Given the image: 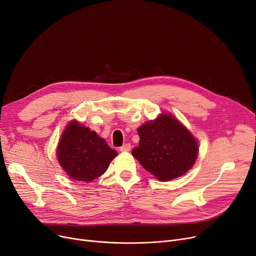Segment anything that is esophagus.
I'll return each instance as SVG.
<instances>
[{
    "instance_id": "esophagus-1",
    "label": "esophagus",
    "mask_w": 256,
    "mask_h": 256,
    "mask_svg": "<svg viewBox=\"0 0 256 256\" xmlns=\"http://www.w3.org/2000/svg\"><path fill=\"white\" fill-rule=\"evenodd\" d=\"M131 150V145L130 144H125L122 145V147H120V151L122 152H127V151H130Z\"/></svg>"
}]
</instances>
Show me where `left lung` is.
<instances>
[{
    "instance_id": "left-lung-1",
    "label": "left lung",
    "mask_w": 256,
    "mask_h": 256,
    "mask_svg": "<svg viewBox=\"0 0 256 256\" xmlns=\"http://www.w3.org/2000/svg\"><path fill=\"white\" fill-rule=\"evenodd\" d=\"M138 132L140 142L132 156L160 180L185 174L198 158L196 140L170 114L145 122Z\"/></svg>"
}]
</instances>
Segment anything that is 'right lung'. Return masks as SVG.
I'll list each match as a JSON object with an SVG mask.
<instances>
[{
    "label": "right lung",
    "mask_w": 256,
    "mask_h": 256,
    "mask_svg": "<svg viewBox=\"0 0 256 256\" xmlns=\"http://www.w3.org/2000/svg\"><path fill=\"white\" fill-rule=\"evenodd\" d=\"M116 156L104 138L76 122L67 126L58 147L60 167L71 178L87 182L103 174Z\"/></svg>",
    "instance_id": "obj_1"
}]
</instances>
